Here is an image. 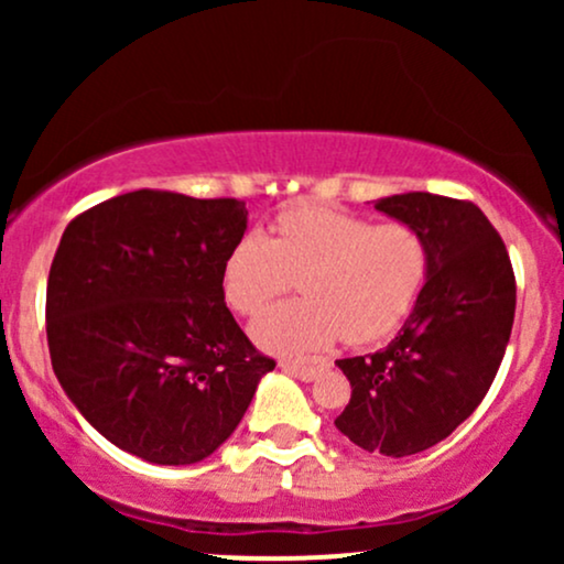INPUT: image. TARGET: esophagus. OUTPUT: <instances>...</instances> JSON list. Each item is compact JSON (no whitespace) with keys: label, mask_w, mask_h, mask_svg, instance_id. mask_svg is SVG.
<instances>
[{"label":"esophagus","mask_w":564,"mask_h":564,"mask_svg":"<svg viewBox=\"0 0 564 564\" xmlns=\"http://www.w3.org/2000/svg\"><path fill=\"white\" fill-rule=\"evenodd\" d=\"M326 366V360H313V364H300V360H281V371L291 373V377L302 381H313L318 377L321 368Z\"/></svg>","instance_id":"esophagus-1"}]
</instances>
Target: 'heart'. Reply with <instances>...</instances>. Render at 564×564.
<instances>
[{
  "instance_id": "1",
  "label": "heart",
  "mask_w": 564,
  "mask_h": 564,
  "mask_svg": "<svg viewBox=\"0 0 564 564\" xmlns=\"http://www.w3.org/2000/svg\"><path fill=\"white\" fill-rule=\"evenodd\" d=\"M426 262L422 232L411 225L296 206L275 217L270 238L251 230L232 243L223 294L236 313L251 315L300 275V300L257 315L251 339L273 355H307L341 334L366 345L398 328L424 286Z\"/></svg>"
}]
</instances>
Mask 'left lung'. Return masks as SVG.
Instances as JSON below:
<instances>
[{
  "instance_id": "left-lung-1",
  "label": "left lung",
  "mask_w": 564,
  "mask_h": 564,
  "mask_svg": "<svg viewBox=\"0 0 564 564\" xmlns=\"http://www.w3.org/2000/svg\"><path fill=\"white\" fill-rule=\"evenodd\" d=\"M373 209L422 232L430 262L390 345L336 360L352 398L334 424L358 448L403 458L437 445L482 403L507 352L517 286L507 246L469 200L413 191Z\"/></svg>"
}]
</instances>
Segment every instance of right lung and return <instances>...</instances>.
Here are the masks:
<instances>
[{
    "mask_svg": "<svg viewBox=\"0 0 564 564\" xmlns=\"http://www.w3.org/2000/svg\"><path fill=\"white\" fill-rule=\"evenodd\" d=\"M246 219L243 200L142 187L63 232L47 281L53 371L76 411L142 462H204L275 368L223 294Z\"/></svg>",
    "mask_w": 564,
    "mask_h": 564,
    "instance_id": "1",
    "label": "right lung"
}]
</instances>
